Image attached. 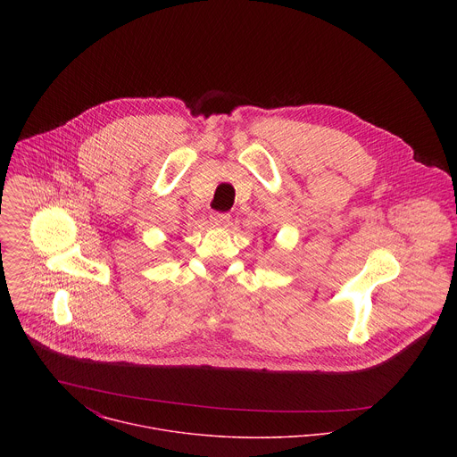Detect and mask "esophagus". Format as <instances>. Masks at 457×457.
<instances>
[{"label":"esophagus","mask_w":457,"mask_h":457,"mask_svg":"<svg viewBox=\"0 0 457 457\" xmlns=\"http://www.w3.org/2000/svg\"><path fill=\"white\" fill-rule=\"evenodd\" d=\"M211 223L218 225V227H227L230 223V214L228 212H212Z\"/></svg>","instance_id":"esophagus-1"}]
</instances>
